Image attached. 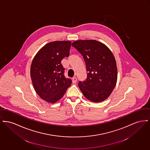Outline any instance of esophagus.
<instances>
[{
    "label": "esophagus",
    "instance_id": "obj_1",
    "mask_svg": "<svg viewBox=\"0 0 150 150\" xmlns=\"http://www.w3.org/2000/svg\"><path fill=\"white\" fill-rule=\"evenodd\" d=\"M72 83H76L77 81V78L76 77H74L72 78Z\"/></svg>",
    "mask_w": 150,
    "mask_h": 150
}]
</instances>
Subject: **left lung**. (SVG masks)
Masks as SVG:
<instances>
[{
	"instance_id": "1",
	"label": "left lung",
	"mask_w": 150,
	"mask_h": 150,
	"mask_svg": "<svg viewBox=\"0 0 150 150\" xmlns=\"http://www.w3.org/2000/svg\"><path fill=\"white\" fill-rule=\"evenodd\" d=\"M72 46L83 57L87 78L78 86L88 100L100 103L109 97L117 80V67L111 50L103 43L94 40H78Z\"/></svg>"
}]
</instances>
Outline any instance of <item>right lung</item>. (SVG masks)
Returning <instances> with one entry per match:
<instances>
[{"instance_id":"1","label":"right lung","mask_w":150,"mask_h":150,"mask_svg":"<svg viewBox=\"0 0 150 150\" xmlns=\"http://www.w3.org/2000/svg\"><path fill=\"white\" fill-rule=\"evenodd\" d=\"M71 42L47 43L35 54L30 66V78L38 95L47 103H55L64 95L72 83L64 75L62 59L69 55Z\"/></svg>"}]
</instances>
